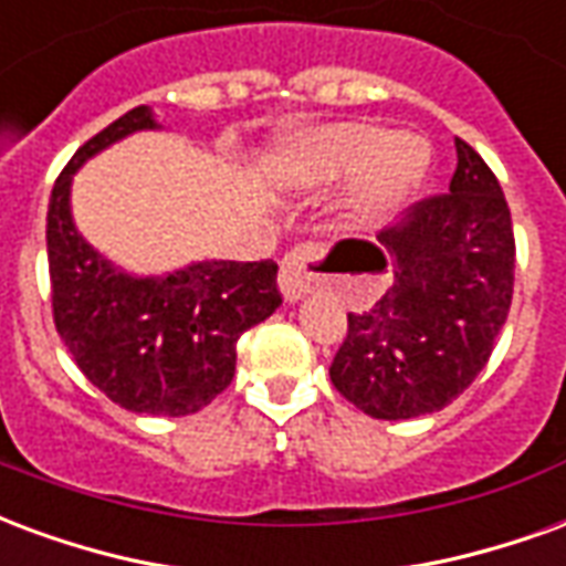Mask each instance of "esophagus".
Here are the masks:
<instances>
[{"label":"esophagus","instance_id":"esophagus-1","mask_svg":"<svg viewBox=\"0 0 566 566\" xmlns=\"http://www.w3.org/2000/svg\"><path fill=\"white\" fill-rule=\"evenodd\" d=\"M321 251L324 248L318 242H300L294 245L287 254L282 258V272H279V284H282V294L287 303H296V300H303V296L312 291V284H315V260L321 258Z\"/></svg>","mask_w":566,"mask_h":566}]
</instances>
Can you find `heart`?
<instances>
[{"label": "heart", "mask_w": 566, "mask_h": 566, "mask_svg": "<svg viewBox=\"0 0 566 566\" xmlns=\"http://www.w3.org/2000/svg\"><path fill=\"white\" fill-rule=\"evenodd\" d=\"M430 148L412 133H388L373 124H333L300 136L279 157V175L294 181H339L360 174V199L388 209L424 181Z\"/></svg>", "instance_id": "heart-1"}]
</instances>
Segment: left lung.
I'll return each mask as SVG.
<instances>
[{
	"mask_svg": "<svg viewBox=\"0 0 566 566\" xmlns=\"http://www.w3.org/2000/svg\"><path fill=\"white\" fill-rule=\"evenodd\" d=\"M449 193L416 202L379 245L343 239L331 254H360L394 270L391 287L360 315L331 364L348 403L385 421L439 412L482 373L512 303L515 239L500 181L454 139ZM367 266H352V272Z\"/></svg>",
	"mask_w": 566,
	"mask_h": 566,
	"instance_id": "left-lung-1",
	"label": "left lung"
}]
</instances>
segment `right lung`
Listing matches in <instances>:
<instances>
[{
  "instance_id": "add662e5",
  "label": "right lung",
  "mask_w": 566,
  "mask_h": 566,
  "mask_svg": "<svg viewBox=\"0 0 566 566\" xmlns=\"http://www.w3.org/2000/svg\"><path fill=\"white\" fill-rule=\"evenodd\" d=\"M142 129H160L148 105L133 108L60 172L48 206L54 324L78 369L112 403L139 416H190L233 381L235 343L282 306L272 260H199L163 275H133L103 258L72 218V178L84 163Z\"/></svg>"
}]
</instances>
